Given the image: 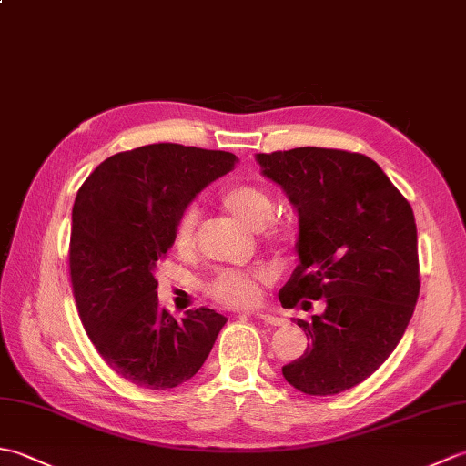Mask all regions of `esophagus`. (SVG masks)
<instances>
[{"instance_id":"obj_1","label":"esophagus","mask_w":466,"mask_h":466,"mask_svg":"<svg viewBox=\"0 0 466 466\" xmlns=\"http://www.w3.org/2000/svg\"><path fill=\"white\" fill-rule=\"evenodd\" d=\"M256 319L270 326H282L286 322L284 319H280V316H274V314H256Z\"/></svg>"}]
</instances>
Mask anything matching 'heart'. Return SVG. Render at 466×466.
<instances>
[{"instance_id":"heart-1","label":"heart","mask_w":466,"mask_h":466,"mask_svg":"<svg viewBox=\"0 0 466 466\" xmlns=\"http://www.w3.org/2000/svg\"><path fill=\"white\" fill-rule=\"evenodd\" d=\"M220 204L232 216L252 228L262 226L272 216L274 202L270 192L260 184L232 182L220 190ZM196 212L192 208L182 212L174 230V246L177 252H187L194 246ZM266 236L276 244L290 240V228L282 220H270ZM272 280L268 268H224L218 270L206 284V292L216 302L232 309H248L260 300L262 289Z\"/></svg>"}]
</instances>
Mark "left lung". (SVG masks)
<instances>
[{"label": "left lung", "instance_id": "8db88e82", "mask_svg": "<svg viewBox=\"0 0 466 466\" xmlns=\"http://www.w3.org/2000/svg\"><path fill=\"white\" fill-rule=\"evenodd\" d=\"M264 176L299 210V266L282 286L284 309L326 310L300 320L310 346L282 366L296 390L330 397L352 389L397 349L420 292L417 224L369 156L332 147L258 154Z\"/></svg>", "mask_w": 466, "mask_h": 466}]
</instances>
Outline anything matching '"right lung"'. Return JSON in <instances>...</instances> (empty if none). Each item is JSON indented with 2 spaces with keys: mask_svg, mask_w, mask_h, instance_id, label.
I'll use <instances>...</instances> for the list:
<instances>
[{
  "mask_svg": "<svg viewBox=\"0 0 466 466\" xmlns=\"http://www.w3.org/2000/svg\"><path fill=\"white\" fill-rule=\"evenodd\" d=\"M234 162L230 152L150 144L110 156L77 190L69 236L77 312L106 364L144 389L190 380L228 320L210 309L176 320L157 304L154 270L186 206Z\"/></svg>",
  "mask_w": 466,
  "mask_h": 466,
  "instance_id": "right-lung-1",
  "label": "right lung"
}]
</instances>
